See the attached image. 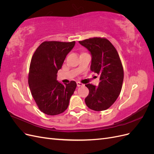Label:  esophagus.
Returning a JSON list of instances; mask_svg holds the SVG:
<instances>
[{
  "label": "esophagus",
  "instance_id": "34e87169",
  "mask_svg": "<svg viewBox=\"0 0 154 154\" xmlns=\"http://www.w3.org/2000/svg\"><path fill=\"white\" fill-rule=\"evenodd\" d=\"M76 83H77V86H78V87H82V86H83V83H80V82H76Z\"/></svg>",
  "mask_w": 154,
  "mask_h": 154
}]
</instances>
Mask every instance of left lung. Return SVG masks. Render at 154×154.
I'll return each mask as SVG.
<instances>
[{"instance_id": "obj_1", "label": "left lung", "mask_w": 154, "mask_h": 154, "mask_svg": "<svg viewBox=\"0 0 154 154\" xmlns=\"http://www.w3.org/2000/svg\"><path fill=\"white\" fill-rule=\"evenodd\" d=\"M92 55L91 70L100 76L98 87L88 83L85 99L88 108L95 111L108 109L118 97L123 85L124 72L119 54L106 38L94 37L79 41Z\"/></svg>"}]
</instances>
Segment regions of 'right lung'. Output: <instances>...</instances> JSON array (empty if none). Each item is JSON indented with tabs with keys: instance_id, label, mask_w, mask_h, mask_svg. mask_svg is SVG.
I'll return each mask as SVG.
<instances>
[{
	"instance_id": "1",
	"label": "right lung",
	"mask_w": 154,
	"mask_h": 154,
	"mask_svg": "<svg viewBox=\"0 0 154 154\" xmlns=\"http://www.w3.org/2000/svg\"><path fill=\"white\" fill-rule=\"evenodd\" d=\"M74 45L75 41H45L32 55L28 83L37 106L45 114L55 116L63 112L75 91L77 85L74 81L62 84L57 80L58 71Z\"/></svg>"
}]
</instances>
